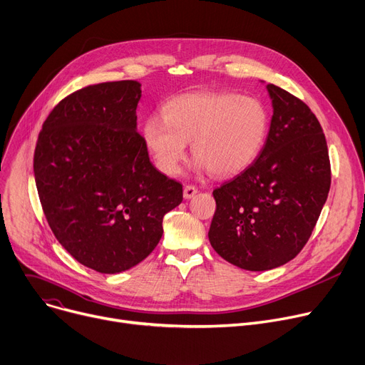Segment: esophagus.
<instances>
[{"instance_id": "esophagus-1", "label": "esophagus", "mask_w": 365, "mask_h": 365, "mask_svg": "<svg viewBox=\"0 0 365 365\" xmlns=\"http://www.w3.org/2000/svg\"><path fill=\"white\" fill-rule=\"evenodd\" d=\"M197 192H198V189H197L195 186L186 185L185 189H183V198H185V200H190V198H193V197L197 195Z\"/></svg>"}]
</instances>
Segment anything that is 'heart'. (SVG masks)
Wrapping results in <instances>:
<instances>
[{"mask_svg": "<svg viewBox=\"0 0 365 365\" xmlns=\"http://www.w3.org/2000/svg\"><path fill=\"white\" fill-rule=\"evenodd\" d=\"M267 130L269 115L254 96L193 92L168 101L163 117H148L143 140L163 175L179 172L192 140L193 168L225 178L242 172L258 157Z\"/></svg>", "mask_w": 365, "mask_h": 365, "instance_id": "1", "label": "heart"}]
</instances>
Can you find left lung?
<instances>
[{
  "label": "left lung",
  "mask_w": 365,
  "mask_h": 365,
  "mask_svg": "<svg viewBox=\"0 0 365 365\" xmlns=\"http://www.w3.org/2000/svg\"><path fill=\"white\" fill-rule=\"evenodd\" d=\"M273 115L265 143L244 172L214 189V251L239 269L265 272L295 258L330 189L327 143L301 100L269 83Z\"/></svg>",
  "instance_id": "8db88e82"
}]
</instances>
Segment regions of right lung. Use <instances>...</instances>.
<instances>
[{"label": "right lung", "mask_w": 365, "mask_h": 365, "mask_svg": "<svg viewBox=\"0 0 365 365\" xmlns=\"http://www.w3.org/2000/svg\"><path fill=\"white\" fill-rule=\"evenodd\" d=\"M138 81L91 85L60 101L38 136L34 172L42 210L61 247L104 274L147 258L182 185L150 161L138 133Z\"/></svg>", "instance_id": "right-lung-1"}]
</instances>
